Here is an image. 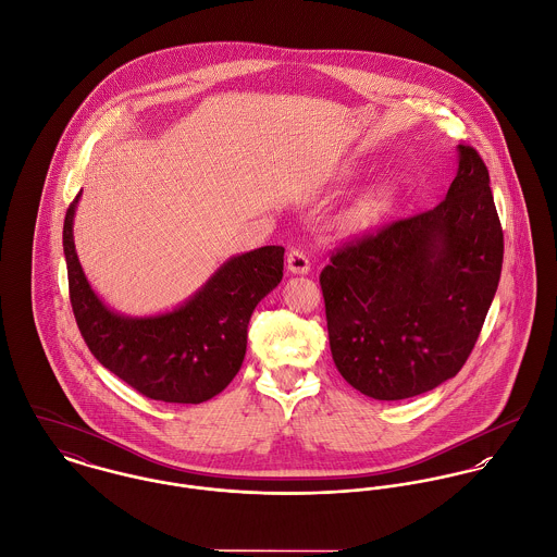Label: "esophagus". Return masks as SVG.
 <instances>
[{"label":"esophagus","instance_id":"1","mask_svg":"<svg viewBox=\"0 0 557 557\" xmlns=\"http://www.w3.org/2000/svg\"><path fill=\"white\" fill-rule=\"evenodd\" d=\"M286 267L295 275H306V273H309V269H311V262H309L308 256L301 249H290L288 256H286Z\"/></svg>","mask_w":557,"mask_h":557}]
</instances>
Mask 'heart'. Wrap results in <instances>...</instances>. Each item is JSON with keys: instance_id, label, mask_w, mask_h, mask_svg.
<instances>
[{"instance_id": "b5f03b06", "label": "heart", "mask_w": 557, "mask_h": 557, "mask_svg": "<svg viewBox=\"0 0 557 557\" xmlns=\"http://www.w3.org/2000/svg\"><path fill=\"white\" fill-rule=\"evenodd\" d=\"M395 200H397V187L393 184H382L371 189L355 213L357 226H371L373 222H377L384 213L391 211Z\"/></svg>"}]
</instances>
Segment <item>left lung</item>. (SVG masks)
I'll return each mask as SVG.
<instances>
[{"label":"left lung","instance_id":"left-lung-1","mask_svg":"<svg viewBox=\"0 0 557 557\" xmlns=\"http://www.w3.org/2000/svg\"><path fill=\"white\" fill-rule=\"evenodd\" d=\"M457 158L437 207L339 249L320 273L335 368L380 401L457 375L494 301L504 235L490 171L472 147Z\"/></svg>","mask_w":557,"mask_h":557}]
</instances>
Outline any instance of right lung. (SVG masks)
I'll use <instances>...</instances> for the list:
<instances>
[{
    "instance_id": "1",
    "label": "right lung",
    "mask_w": 557,
    "mask_h": 557,
    "mask_svg": "<svg viewBox=\"0 0 557 557\" xmlns=\"http://www.w3.org/2000/svg\"><path fill=\"white\" fill-rule=\"evenodd\" d=\"M74 198L63 222L70 301L91 355L149 399L200 404L222 393L242 370L256 306L282 282L284 248L231 256L171 311L127 315L91 288L74 248Z\"/></svg>"
}]
</instances>
